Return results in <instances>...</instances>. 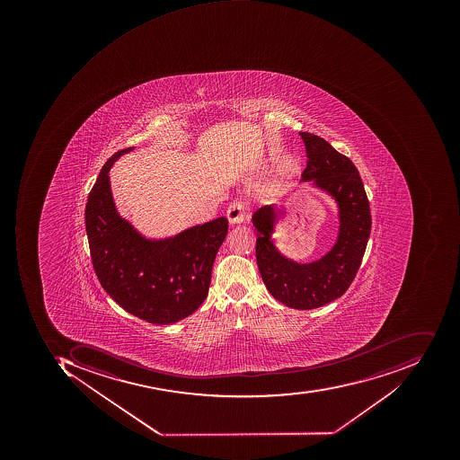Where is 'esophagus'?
<instances>
[{
    "label": "esophagus",
    "instance_id": "1",
    "mask_svg": "<svg viewBox=\"0 0 460 460\" xmlns=\"http://www.w3.org/2000/svg\"><path fill=\"white\" fill-rule=\"evenodd\" d=\"M226 217H228L229 224H232V226L244 223V219H246V206L242 201H234V203L229 206Z\"/></svg>",
    "mask_w": 460,
    "mask_h": 460
}]
</instances>
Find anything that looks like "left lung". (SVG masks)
I'll return each mask as SVG.
<instances>
[{
    "instance_id": "8db88e82",
    "label": "left lung",
    "mask_w": 460,
    "mask_h": 460,
    "mask_svg": "<svg viewBox=\"0 0 460 460\" xmlns=\"http://www.w3.org/2000/svg\"><path fill=\"white\" fill-rule=\"evenodd\" d=\"M300 136L308 157L301 181H313L339 206L336 243L318 261L298 264L285 257L270 241L278 219L272 206L255 211L252 226L259 236L255 259L268 291L290 308L314 310L341 297L351 285L367 250L372 216L354 163L321 137L310 132H300Z\"/></svg>"
}]
</instances>
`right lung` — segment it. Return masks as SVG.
<instances>
[{
    "label": "right lung",
    "instance_id": "add662e5",
    "mask_svg": "<svg viewBox=\"0 0 460 460\" xmlns=\"http://www.w3.org/2000/svg\"><path fill=\"white\" fill-rule=\"evenodd\" d=\"M119 150L103 164L88 195L85 229L96 277L127 313L155 324H170L195 313L208 295L211 270L228 234L226 217L150 241L119 216L109 170Z\"/></svg>",
    "mask_w": 460,
    "mask_h": 460
}]
</instances>
